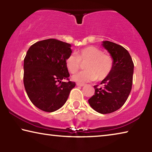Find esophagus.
I'll return each mask as SVG.
<instances>
[{"mask_svg":"<svg viewBox=\"0 0 152 152\" xmlns=\"http://www.w3.org/2000/svg\"><path fill=\"white\" fill-rule=\"evenodd\" d=\"M76 85L79 86H84V84H80V83H76Z\"/></svg>","mask_w":152,"mask_h":152,"instance_id":"esophagus-1","label":"esophagus"}]
</instances>
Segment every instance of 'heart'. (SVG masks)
I'll list each match as a JSON object with an SVG mask.
<instances>
[{"label":"heart","instance_id":"1","mask_svg":"<svg viewBox=\"0 0 152 152\" xmlns=\"http://www.w3.org/2000/svg\"><path fill=\"white\" fill-rule=\"evenodd\" d=\"M72 53L66 60V66L71 74H75L80 67V63L86 62L84 70L73 76L72 79L78 83L102 80L111 72L113 60L109 55L94 46H88Z\"/></svg>","mask_w":152,"mask_h":152}]
</instances>
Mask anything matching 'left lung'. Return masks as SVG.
<instances>
[{
    "label": "left lung",
    "instance_id": "1",
    "mask_svg": "<svg viewBox=\"0 0 152 152\" xmlns=\"http://www.w3.org/2000/svg\"><path fill=\"white\" fill-rule=\"evenodd\" d=\"M113 60L110 74L94 86V95L88 100L91 107L101 114H108L119 109L127 101L133 84L134 64L128 51L123 46L109 41L102 42Z\"/></svg>",
    "mask_w": 152,
    "mask_h": 152
}]
</instances>
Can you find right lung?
I'll return each instance as SVG.
<instances>
[{"instance_id":"1","label":"right lung","mask_w":152,"mask_h":152,"mask_svg":"<svg viewBox=\"0 0 152 152\" xmlns=\"http://www.w3.org/2000/svg\"><path fill=\"white\" fill-rule=\"evenodd\" d=\"M71 53L70 43L55 39L37 42L28 50L24 59V86L38 109L51 113L66 103L76 86L74 82L61 81L70 76L66 60Z\"/></svg>"}]
</instances>
